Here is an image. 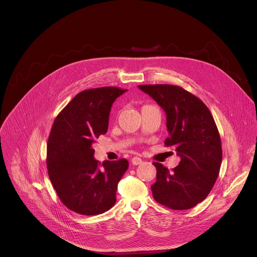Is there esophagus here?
Here are the masks:
<instances>
[{
  "instance_id": "obj_1",
  "label": "esophagus",
  "mask_w": 257,
  "mask_h": 257,
  "mask_svg": "<svg viewBox=\"0 0 257 257\" xmlns=\"http://www.w3.org/2000/svg\"><path fill=\"white\" fill-rule=\"evenodd\" d=\"M140 164H142V160H141L140 158H138V157H134V158L132 159V165H134V166H138V165H140Z\"/></svg>"
}]
</instances>
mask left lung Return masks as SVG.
Instances as JSON below:
<instances>
[{"label":"left lung","instance_id":"8db88e82","mask_svg":"<svg viewBox=\"0 0 257 257\" xmlns=\"http://www.w3.org/2000/svg\"><path fill=\"white\" fill-rule=\"evenodd\" d=\"M164 109L169 137L181 161L172 171L160 163L152 185L159 203L176 210L189 209L209 194L222 164V143L208 107L195 95L170 84L138 85Z\"/></svg>","mask_w":257,"mask_h":257}]
</instances>
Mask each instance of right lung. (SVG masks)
<instances>
[{
	"instance_id": "obj_1",
	"label": "right lung",
	"mask_w": 257,
	"mask_h": 257,
	"mask_svg": "<svg viewBox=\"0 0 257 257\" xmlns=\"http://www.w3.org/2000/svg\"><path fill=\"white\" fill-rule=\"evenodd\" d=\"M126 90L113 86L83 90L53 124L47 148L49 177L64 205L77 213L100 214L116 203L118 183L128 161L99 164L92 145L106 133L113 102Z\"/></svg>"
}]
</instances>
